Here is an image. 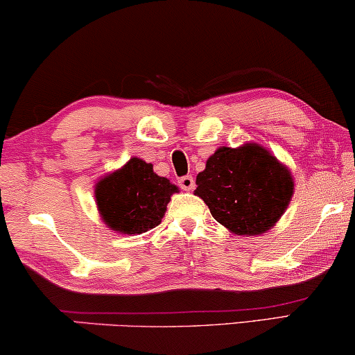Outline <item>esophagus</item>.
Returning a JSON list of instances; mask_svg holds the SVG:
<instances>
[{"instance_id": "34e87169", "label": "esophagus", "mask_w": 355, "mask_h": 355, "mask_svg": "<svg viewBox=\"0 0 355 355\" xmlns=\"http://www.w3.org/2000/svg\"><path fill=\"white\" fill-rule=\"evenodd\" d=\"M178 184L181 186V189H184V191H192L193 186H196V181H193L192 176H182L179 178Z\"/></svg>"}]
</instances>
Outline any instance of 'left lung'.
I'll list each match as a JSON object with an SVG mask.
<instances>
[{
    "mask_svg": "<svg viewBox=\"0 0 355 355\" xmlns=\"http://www.w3.org/2000/svg\"><path fill=\"white\" fill-rule=\"evenodd\" d=\"M291 173L257 144L218 148L197 176L196 196L211 216L241 236L268 231L293 197Z\"/></svg>",
    "mask_w": 355,
    "mask_h": 355,
    "instance_id": "obj_1",
    "label": "left lung"
}]
</instances>
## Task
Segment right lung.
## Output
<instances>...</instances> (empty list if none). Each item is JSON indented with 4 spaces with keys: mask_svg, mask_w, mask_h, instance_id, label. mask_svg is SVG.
Instances as JSON below:
<instances>
[{
    "mask_svg": "<svg viewBox=\"0 0 355 355\" xmlns=\"http://www.w3.org/2000/svg\"><path fill=\"white\" fill-rule=\"evenodd\" d=\"M178 187L153 173V166L130 158L119 171L101 179L96 186V205L111 230L140 234L162 223L171 196Z\"/></svg>",
    "mask_w": 355,
    "mask_h": 355,
    "instance_id": "obj_1",
    "label": "right lung"
}]
</instances>
